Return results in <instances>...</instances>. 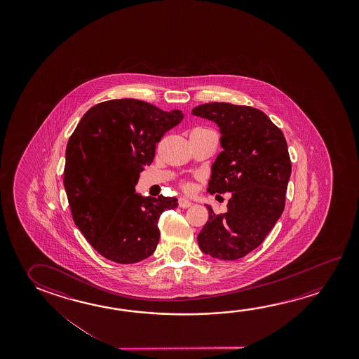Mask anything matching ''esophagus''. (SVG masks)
Wrapping results in <instances>:
<instances>
[{
  "instance_id": "obj_1",
  "label": "esophagus",
  "mask_w": 359,
  "mask_h": 359,
  "mask_svg": "<svg viewBox=\"0 0 359 359\" xmlns=\"http://www.w3.org/2000/svg\"><path fill=\"white\" fill-rule=\"evenodd\" d=\"M179 206L187 209V208L191 206V201H189L188 199H184V198H180V199H179Z\"/></svg>"
}]
</instances>
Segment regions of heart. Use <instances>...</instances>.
I'll list each match as a JSON object with an SVG mask.
<instances>
[{
    "instance_id": "heart-1",
    "label": "heart",
    "mask_w": 359,
    "mask_h": 359,
    "mask_svg": "<svg viewBox=\"0 0 359 359\" xmlns=\"http://www.w3.org/2000/svg\"><path fill=\"white\" fill-rule=\"evenodd\" d=\"M182 188L185 193H190L193 190V185L190 182H182Z\"/></svg>"
}]
</instances>
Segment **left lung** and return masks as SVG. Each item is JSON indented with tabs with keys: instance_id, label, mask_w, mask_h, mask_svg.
Wrapping results in <instances>:
<instances>
[{
	"instance_id": "obj_1",
	"label": "left lung",
	"mask_w": 359,
	"mask_h": 359,
	"mask_svg": "<svg viewBox=\"0 0 359 359\" xmlns=\"http://www.w3.org/2000/svg\"><path fill=\"white\" fill-rule=\"evenodd\" d=\"M195 116L208 118L220 130L223 151L212 166L208 191L231 193L228 212L215 214L198 236L203 253L236 260L258 248L285 206L292 164L282 130L252 106L210 102L196 106Z\"/></svg>"
}]
</instances>
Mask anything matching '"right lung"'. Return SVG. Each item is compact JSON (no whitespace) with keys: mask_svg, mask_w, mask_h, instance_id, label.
I'll return each mask as SVG.
<instances>
[{"mask_svg":"<svg viewBox=\"0 0 359 359\" xmlns=\"http://www.w3.org/2000/svg\"><path fill=\"white\" fill-rule=\"evenodd\" d=\"M184 115L136 99L109 100L83 115L66 147L64 187L72 219L104 258L118 264L147 259L159 243L158 222L177 198L135 193L155 147Z\"/></svg>","mask_w":359,"mask_h":359,"instance_id":"add662e5","label":"right lung"}]
</instances>
